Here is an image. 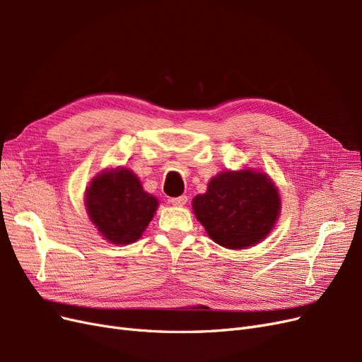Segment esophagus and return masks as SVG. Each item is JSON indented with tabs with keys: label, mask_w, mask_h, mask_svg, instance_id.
Segmentation results:
<instances>
[{
	"label": "esophagus",
	"mask_w": 362,
	"mask_h": 362,
	"mask_svg": "<svg viewBox=\"0 0 362 362\" xmlns=\"http://www.w3.org/2000/svg\"><path fill=\"white\" fill-rule=\"evenodd\" d=\"M169 202L175 206H184L185 204H187V196H178V198H170Z\"/></svg>",
	"instance_id": "esophagus-1"
}]
</instances>
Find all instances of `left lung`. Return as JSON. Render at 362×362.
Instances as JSON below:
<instances>
[{
	"instance_id": "obj_1",
	"label": "left lung",
	"mask_w": 362,
	"mask_h": 362,
	"mask_svg": "<svg viewBox=\"0 0 362 362\" xmlns=\"http://www.w3.org/2000/svg\"><path fill=\"white\" fill-rule=\"evenodd\" d=\"M193 213L213 242L226 249L261 243L281 213L276 185L254 169L225 170L193 198Z\"/></svg>"
}]
</instances>
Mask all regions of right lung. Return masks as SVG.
Wrapping results in <instances>:
<instances>
[{
    "mask_svg": "<svg viewBox=\"0 0 362 362\" xmlns=\"http://www.w3.org/2000/svg\"><path fill=\"white\" fill-rule=\"evenodd\" d=\"M158 199L144 190L127 168L105 169L86 189V210L100 234L113 245L134 243L154 217Z\"/></svg>",
    "mask_w": 362,
    "mask_h": 362,
    "instance_id": "obj_1",
    "label": "right lung"
}]
</instances>
